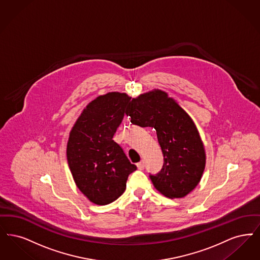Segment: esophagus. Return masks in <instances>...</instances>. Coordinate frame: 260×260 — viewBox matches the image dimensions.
Listing matches in <instances>:
<instances>
[{"mask_svg":"<svg viewBox=\"0 0 260 260\" xmlns=\"http://www.w3.org/2000/svg\"><path fill=\"white\" fill-rule=\"evenodd\" d=\"M136 167H137V168H138L139 170H142V169H144V167H145V161H144V160H141L140 162L136 164Z\"/></svg>","mask_w":260,"mask_h":260,"instance_id":"1","label":"esophagus"}]
</instances>
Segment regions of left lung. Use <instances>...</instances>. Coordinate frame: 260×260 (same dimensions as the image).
Instances as JSON below:
<instances>
[{
  "label": "left lung",
  "instance_id": "obj_1",
  "mask_svg": "<svg viewBox=\"0 0 260 260\" xmlns=\"http://www.w3.org/2000/svg\"><path fill=\"white\" fill-rule=\"evenodd\" d=\"M125 114L131 122L156 129L164 167L150 175L156 190L169 198H182L198 186L206 165L204 144L190 116L165 91L154 89L132 100Z\"/></svg>",
  "mask_w": 260,
  "mask_h": 260
}]
</instances>
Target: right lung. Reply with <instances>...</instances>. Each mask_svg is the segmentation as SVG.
Listing matches in <instances>:
<instances>
[{
  "label": "right lung",
  "instance_id": "obj_1",
  "mask_svg": "<svg viewBox=\"0 0 260 260\" xmlns=\"http://www.w3.org/2000/svg\"><path fill=\"white\" fill-rule=\"evenodd\" d=\"M131 99L119 92L99 95L84 108L70 133L67 158L74 183L96 205L121 197L127 177L136 170L112 139Z\"/></svg>",
  "mask_w": 260,
  "mask_h": 260
}]
</instances>
